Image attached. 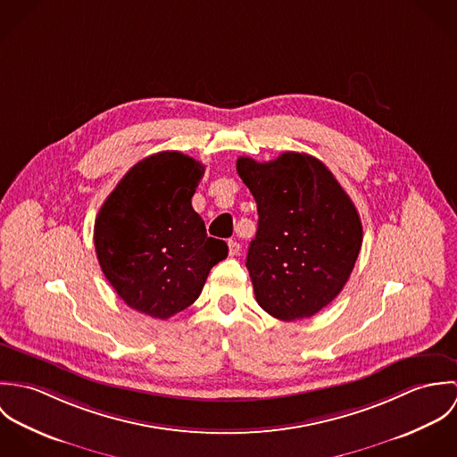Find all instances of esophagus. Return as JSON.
Segmentation results:
<instances>
[{"label":"esophagus","instance_id":"34e87169","mask_svg":"<svg viewBox=\"0 0 457 457\" xmlns=\"http://www.w3.org/2000/svg\"><path fill=\"white\" fill-rule=\"evenodd\" d=\"M228 255L230 257L239 255V243L237 241H228Z\"/></svg>","mask_w":457,"mask_h":457}]
</instances>
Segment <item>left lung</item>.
<instances>
[{
	"instance_id": "1",
	"label": "left lung",
	"mask_w": 457,
	"mask_h": 457,
	"mask_svg": "<svg viewBox=\"0 0 457 457\" xmlns=\"http://www.w3.org/2000/svg\"><path fill=\"white\" fill-rule=\"evenodd\" d=\"M236 167L259 211L246 259L257 303L278 320L313 317L343 290L359 257L362 223L353 202L306 153L265 163L241 156Z\"/></svg>"
}]
</instances>
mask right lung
I'll list each match as a JSON object with an SVG mask.
<instances>
[{
    "label": "right lung",
    "mask_w": 457,
    "mask_h": 457,
    "mask_svg": "<svg viewBox=\"0 0 457 457\" xmlns=\"http://www.w3.org/2000/svg\"><path fill=\"white\" fill-rule=\"evenodd\" d=\"M204 169L178 151L151 154L123 176L95 220L105 278L130 308L153 319L194 304L212 265L228 255L192 207Z\"/></svg>",
    "instance_id": "1"
}]
</instances>
